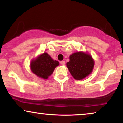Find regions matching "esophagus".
Wrapping results in <instances>:
<instances>
[{"mask_svg": "<svg viewBox=\"0 0 123 123\" xmlns=\"http://www.w3.org/2000/svg\"><path fill=\"white\" fill-rule=\"evenodd\" d=\"M60 63L63 65H65V61H60Z\"/></svg>", "mask_w": 123, "mask_h": 123, "instance_id": "esophagus-1", "label": "esophagus"}]
</instances>
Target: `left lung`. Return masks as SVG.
<instances>
[{"instance_id":"left-lung-1","label":"left lung","mask_w":123,"mask_h":123,"mask_svg":"<svg viewBox=\"0 0 123 123\" xmlns=\"http://www.w3.org/2000/svg\"><path fill=\"white\" fill-rule=\"evenodd\" d=\"M69 59V61L66 63V66L75 79H83L92 72L94 61L88 53L81 51L73 53Z\"/></svg>"}]
</instances>
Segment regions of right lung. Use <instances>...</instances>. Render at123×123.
Wrapping results in <instances>:
<instances>
[{
	"instance_id": "obj_1",
	"label": "right lung",
	"mask_w": 123,
	"mask_h": 123,
	"mask_svg": "<svg viewBox=\"0 0 123 123\" xmlns=\"http://www.w3.org/2000/svg\"><path fill=\"white\" fill-rule=\"evenodd\" d=\"M59 65V62L54 60L47 53L42 54L32 60L30 66L31 69L38 77L47 79L49 76L51 75L54 70Z\"/></svg>"
}]
</instances>
